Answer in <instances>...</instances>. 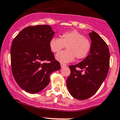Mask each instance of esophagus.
<instances>
[{
	"instance_id": "obj_1",
	"label": "esophagus",
	"mask_w": 120,
	"mask_h": 120,
	"mask_svg": "<svg viewBox=\"0 0 120 120\" xmlns=\"http://www.w3.org/2000/svg\"><path fill=\"white\" fill-rule=\"evenodd\" d=\"M65 66H67V64H63V63H61V67H65Z\"/></svg>"
}]
</instances>
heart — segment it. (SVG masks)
Here are the masks:
<instances>
[{
    "instance_id": "obj_1",
    "label": "heart",
    "mask_w": 120,
    "mask_h": 120,
    "mask_svg": "<svg viewBox=\"0 0 120 120\" xmlns=\"http://www.w3.org/2000/svg\"><path fill=\"white\" fill-rule=\"evenodd\" d=\"M53 53H58L66 46L67 50L58 53L56 58L61 62H70L75 59H84L90 52L92 43L84 34L76 30L69 31L61 34V38H52L49 42Z\"/></svg>"
}]
</instances>
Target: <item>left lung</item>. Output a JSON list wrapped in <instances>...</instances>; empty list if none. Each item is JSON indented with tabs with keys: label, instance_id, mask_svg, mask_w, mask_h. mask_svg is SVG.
<instances>
[{
	"label": "left lung",
	"instance_id": "1",
	"mask_svg": "<svg viewBox=\"0 0 120 120\" xmlns=\"http://www.w3.org/2000/svg\"><path fill=\"white\" fill-rule=\"evenodd\" d=\"M92 48L83 61L69 66L70 75L67 79V86L73 97L86 100L98 91L108 73L110 53L107 44L92 31L89 33Z\"/></svg>",
	"mask_w": 120,
	"mask_h": 120
}]
</instances>
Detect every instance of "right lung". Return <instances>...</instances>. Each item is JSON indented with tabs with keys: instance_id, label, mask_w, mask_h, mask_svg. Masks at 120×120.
I'll return each instance as SVG.
<instances>
[{
	"instance_id": "1",
	"label": "right lung",
	"mask_w": 120,
	"mask_h": 120,
	"mask_svg": "<svg viewBox=\"0 0 120 120\" xmlns=\"http://www.w3.org/2000/svg\"><path fill=\"white\" fill-rule=\"evenodd\" d=\"M55 32L48 25L23 28L11 47V71L22 89L36 94L47 86L50 75L61 68L49 46Z\"/></svg>"
}]
</instances>
